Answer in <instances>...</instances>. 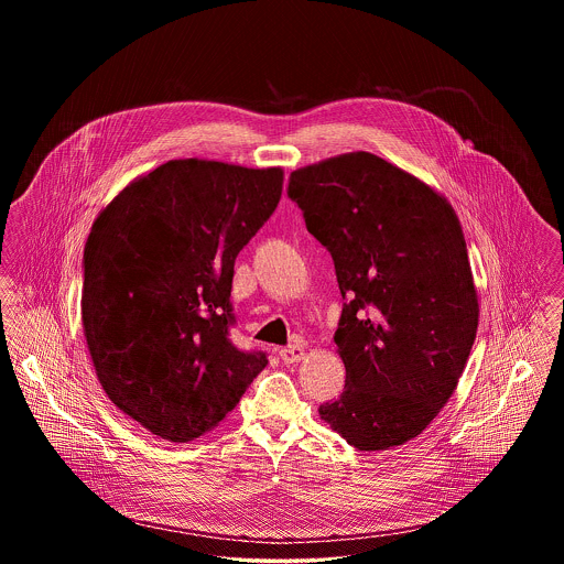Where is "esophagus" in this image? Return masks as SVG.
I'll return each instance as SVG.
<instances>
[{"mask_svg": "<svg viewBox=\"0 0 564 564\" xmlns=\"http://www.w3.org/2000/svg\"><path fill=\"white\" fill-rule=\"evenodd\" d=\"M281 359H283V364H297V361H302L304 359V355H306V350L304 347H285V349H281Z\"/></svg>", "mask_w": 564, "mask_h": 564, "instance_id": "34e87169", "label": "esophagus"}]
</instances>
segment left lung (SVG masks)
Segmentation results:
<instances>
[{
	"instance_id": "1",
	"label": "left lung",
	"mask_w": 564,
	"mask_h": 564,
	"mask_svg": "<svg viewBox=\"0 0 564 564\" xmlns=\"http://www.w3.org/2000/svg\"><path fill=\"white\" fill-rule=\"evenodd\" d=\"M288 194L347 300L334 334L345 391L319 414L357 451L402 446L453 398L476 340L460 221L440 192L370 152L295 169Z\"/></svg>"
}]
</instances>
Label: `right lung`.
<instances>
[{
    "label": "right lung",
    "mask_w": 564,
    "mask_h": 564,
    "mask_svg": "<svg viewBox=\"0 0 564 564\" xmlns=\"http://www.w3.org/2000/svg\"><path fill=\"white\" fill-rule=\"evenodd\" d=\"M281 192V166L169 161L120 189L90 228L82 327L95 372L162 440L217 427L269 364L230 343V290L239 251Z\"/></svg>",
    "instance_id": "obj_1"
}]
</instances>
